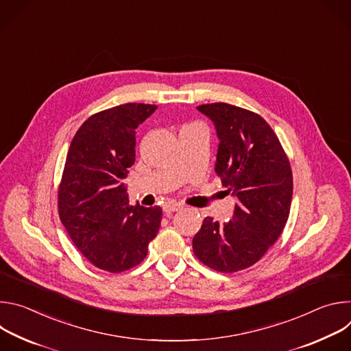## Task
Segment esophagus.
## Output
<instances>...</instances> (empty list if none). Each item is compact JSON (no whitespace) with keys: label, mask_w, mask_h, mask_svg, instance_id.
I'll list each match as a JSON object with an SVG mask.
<instances>
[{"label":"esophagus","mask_w":351,"mask_h":351,"mask_svg":"<svg viewBox=\"0 0 351 351\" xmlns=\"http://www.w3.org/2000/svg\"><path fill=\"white\" fill-rule=\"evenodd\" d=\"M180 210H183V206H180V204H173V203H169V204H165L164 206V213L169 217L172 213H175V211H180Z\"/></svg>","instance_id":"34e87169"}]
</instances>
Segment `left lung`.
<instances>
[{"mask_svg": "<svg viewBox=\"0 0 351 351\" xmlns=\"http://www.w3.org/2000/svg\"><path fill=\"white\" fill-rule=\"evenodd\" d=\"M197 110L215 126V172L236 206L228 222L203 221L193 252L218 272H237L260 261L280 236L291 204V169L279 138L258 114L226 103Z\"/></svg>", "mask_w": 351, "mask_h": 351, "instance_id": "1", "label": "left lung"}]
</instances>
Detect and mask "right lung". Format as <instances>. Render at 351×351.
Listing matches in <instances>:
<instances>
[{
    "instance_id": "right-lung-1",
    "label": "right lung",
    "mask_w": 351,
    "mask_h": 351,
    "mask_svg": "<svg viewBox=\"0 0 351 351\" xmlns=\"http://www.w3.org/2000/svg\"><path fill=\"white\" fill-rule=\"evenodd\" d=\"M157 110L123 104L90 117L76 132L58 190V213L73 244L97 268L118 274L140 264L162 210L129 206L123 179L136 160V129Z\"/></svg>"
}]
</instances>
